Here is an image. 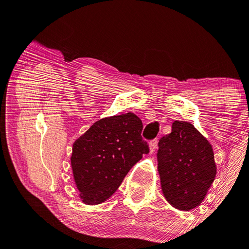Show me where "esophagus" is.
Wrapping results in <instances>:
<instances>
[{"instance_id":"34e87169","label":"esophagus","mask_w":249,"mask_h":249,"mask_svg":"<svg viewBox=\"0 0 249 249\" xmlns=\"http://www.w3.org/2000/svg\"><path fill=\"white\" fill-rule=\"evenodd\" d=\"M156 146H157V139L152 140L149 142V154H153L155 152Z\"/></svg>"}]
</instances>
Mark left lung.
<instances>
[{"instance_id":"1","label":"left lung","mask_w":249,"mask_h":249,"mask_svg":"<svg viewBox=\"0 0 249 249\" xmlns=\"http://www.w3.org/2000/svg\"><path fill=\"white\" fill-rule=\"evenodd\" d=\"M158 171L165 199L179 211H190L205 199L216 178L212 145L194 125L176 120L159 141Z\"/></svg>"}]
</instances>
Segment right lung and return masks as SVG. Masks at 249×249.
<instances>
[{"label":"right lung","instance_id":"add662e5","mask_svg":"<svg viewBox=\"0 0 249 249\" xmlns=\"http://www.w3.org/2000/svg\"><path fill=\"white\" fill-rule=\"evenodd\" d=\"M141 119L134 113L95 122L72 144L71 164L79 197L94 206L110 198L126 173L149 152Z\"/></svg>","mask_w":249,"mask_h":249}]
</instances>
